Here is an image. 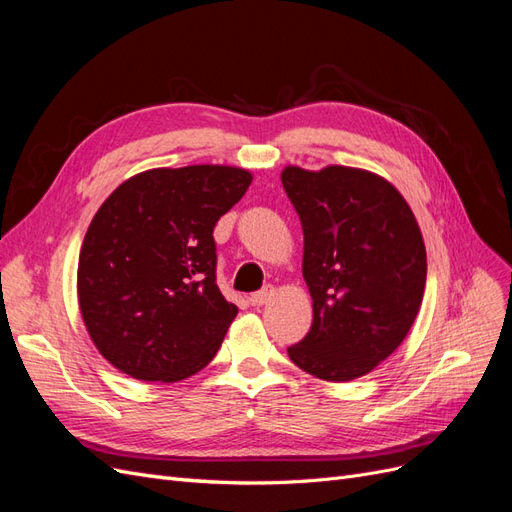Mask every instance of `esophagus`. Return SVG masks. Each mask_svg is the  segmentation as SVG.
Instances as JSON below:
<instances>
[{"label": "esophagus", "mask_w": 512, "mask_h": 512, "mask_svg": "<svg viewBox=\"0 0 512 512\" xmlns=\"http://www.w3.org/2000/svg\"><path fill=\"white\" fill-rule=\"evenodd\" d=\"M273 294H275V288L273 286H265L262 290L254 292L252 297H250V301H252V305H267L273 299Z\"/></svg>", "instance_id": "1"}]
</instances>
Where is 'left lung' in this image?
<instances>
[{
    "mask_svg": "<svg viewBox=\"0 0 512 512\" xmlns=\"http://www.w3.org/2000/svg\"><path fill=\"white\" fill-rule=\"evenodd\" d=\"M303 226V277L312 329L290 361L329 382L369 374L404 342L423 301L421 228L393 185L350 166L282 170Z\"/></svg>",
    "mask_w": 512,
    "mask_h": 512,
    "instance_id": "8db88e82",
    "label": "left lung"
}]
</instances>
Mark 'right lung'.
<instances>
[{
  "label": "right lung",
  "mask_w": 512,
  "mask_h": 512,
  "mask_svg": "<svg viewBox=\"0 0 512 512\" xmlns=\"http://www.w3.org/2000/svg\"><path fill=\"white\" fill-rule=\"evenodd\" d=\"M237 166L153 168L123 181L91 220L79 305L91 342L123 374L177 382L203 369L237 316L215 282L213 228L250 188Z\"/></svg>",
  "instance_id": "obj_1"
}]
</instances>
